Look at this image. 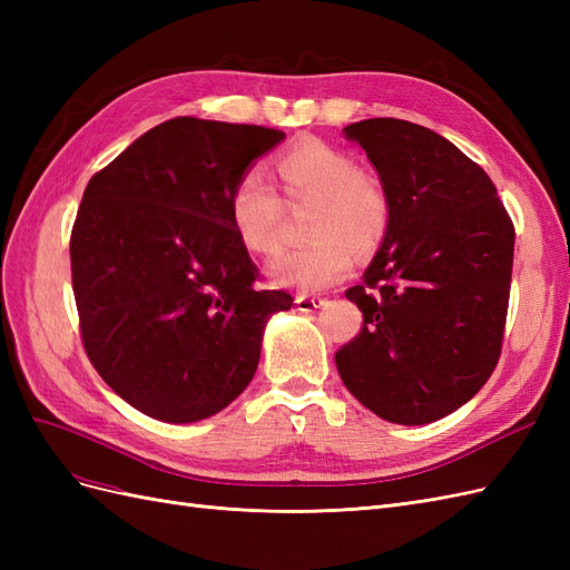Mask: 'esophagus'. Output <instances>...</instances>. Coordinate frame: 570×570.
<instances>
[{
  "instance_id": "obj_1",
  "label": "esophagus",
  "mask_w": 570,
  "mask_h": 570,
  "mask_svg": "<svg viewBox=\"0 0 570 570\" xmlns=\"http://www.w3.org/2000/svg\"><path fill=\"white\" fill-rule=\"evenodd\" d=\"M295 304H297V308H299L302 314H312V312H316V308H321V306L325 304V299L312 297V295H299V297L295 299Z\"/></svg>"
}]
</instances>
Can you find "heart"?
<instances>
[{
  "mask_svg": "<svg viewBox=\"0 0 570 570\" xmlns=\"http://www.w3.org/2000/svg\"><path fill=\"white\" fill-rule=\"evenodd\" d=\"M275 174L289 204L314 202L306 218V233L314 239L281 254L268 266L275 285L318 292L352 271L354 249L366 254L383 243L390 226V197L381 180L356 168L352 154L308 140L281 154ZM228 216L247 252L278 249L283 199L258 168L245 170L235 180Z\"/></svg>",
  "mask_w": 570,
  "mask_h": 570,
  "instance_id": "b5f03b06",
  "label": "heart"
}]
</instances>
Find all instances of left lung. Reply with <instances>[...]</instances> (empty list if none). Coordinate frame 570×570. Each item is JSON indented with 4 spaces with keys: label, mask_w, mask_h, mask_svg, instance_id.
<instances>
[{
    "label": "left lung",
    "mask_w": 570,
    "mask_h": 570,
    "mask_svg": "<svg viewBox=\"0 0 570 570\" xmlns=\"http://www.w3.org/2000/svg\"><path fill=\"white\" fill-rule=\"evenodd\" d=\"M390 197V226L364 283L347 289L361 333L337 373L375 416L425 425L488 383L509 308L513 223L475 161L430 128L368 118L342 130Z\"/></svg>",
    "instance_id": "8db88e82"
}]
</instances>
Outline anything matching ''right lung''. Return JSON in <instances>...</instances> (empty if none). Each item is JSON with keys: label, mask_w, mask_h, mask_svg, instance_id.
I'll return each instance as SVG.
<instances>
[{"label": "right lung", "mask_w": 570, "mask_h": 570, "mask_svg": "<svg viewBox=\"0 0 570 570\" xmlns=\"http://www.w3.org/2000/svg\"><path fill=\"white\" fill-rule=\"evenodd\" d=\"M283 130L170 118L85 187L71 233L85 352L105 383L164 423L209 419L237 400L283 289H256L230 226L235 180Z\"/></svg>", "instance_id": "1"}]
</instances>
